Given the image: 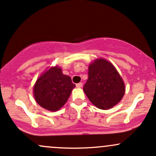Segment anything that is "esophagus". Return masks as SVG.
<instances>
[{"label":"esophagus","instance_id":"1","mask_svg":"<svg viewBox=\"0 0 156 156\" xmlns=\"http://www.w3.org/2000/svg\"><path fill=\"white\" fill-rule=\"evenodd\" d=\"M82 86H83V83H81V82H80V83H77V84H76V87H82Z\"/></svg>","mask_w":156,"mask_h":156}]
</instances>
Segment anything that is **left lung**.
Here are the masks:
<instances>
[{
    "label": "left lung",
    "instance_id": "1",
    "mask_svg": "<svg viewBox=\"0 0 156 156\" xmlns=\"http://www.w3.org/2000/svg\"><path fill=\"white\" fill-rule=\"evenodd\" d=\"M83 90L95 106L108 110L122 99L125 85L115 67L108 60L99 59L89 66L88 79Z\"/></svg>",
    "mask_w": 156,
    "mask_h": 156
}]
</instances>
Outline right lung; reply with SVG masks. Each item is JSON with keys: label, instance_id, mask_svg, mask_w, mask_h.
<instances>
[{"label": "right lung", "instance_id": "1", "mask_svg": "<svg viewBox=\"0 0 156 156\" xmlns=\"http://www.w3.org/2000/svg\"><path fill=\"white\" fill-rule=\"evenodd\" d=\"M75 87L58 66L52 67L38 78L34 87V97L41 107L55 111L67 101Z\"/></svg>", "mask_w": 156, "mask_h": 156}]
</instances>
